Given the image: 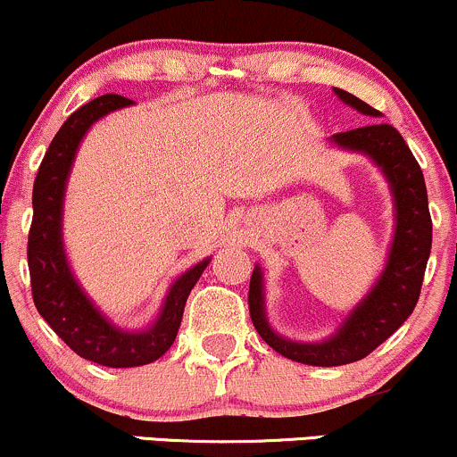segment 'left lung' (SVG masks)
Wrapping results in <instances>:
<instances>
[{"label":"left lung","instance_id":"left-lung-1","mask_svg":"<svg viewBox=\"0 0 457 457\" xmlns=\"http://www.w3.org/2000/svg\"><path fill=\"white\" fill-rule=\"evenodd\" d=\"M342 103L368 115L381 118V112L344 89H335ZM330 142L345 151L363 153L386 175L394 196L396 225L386 269L370 293L350 311L333 337L320 344L291 342L269 326L265 315V285L261 267H253L249 280V315L258 335L282 357L306 366H345L368 357L377 345L411 315L419 302L422 278L431 252V216L427 204L425 177L401 133L386 122H370L353 131L335 133Z\"/></svg>","mask_w":457,"mask_h":457}]
</instances>
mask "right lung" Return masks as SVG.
Returning a JSON list of instances; mask_svg holds the SVG:
<instances>
[{
  "label": "right lung",
  "instance_id": "add662e5",
  "mask_svg": "<svg viewBox=\"0 0 457 457\" xmlns=\"http://www.w3.org/2000/svg\"><path fill=\"white\" fill-rule=\"evenodd\" d=\"M133 104L124 96L104 94L76 109L46 151L32 188V225L28 234V267L35 306L56 335L79 357L107 368H136L157 361L179 330L192 287L210 258L172 282L160 315L148 328L124 330L112 324L71 273L63 245V199L79 144L103 115Z\"/></svg>",
  "mask_w": 457,
  "mask_h": 457
}]
</instances>
